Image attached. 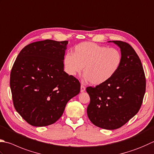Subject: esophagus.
I'll return each instance as SVG.
<instances>
[{"label":"esophagus","mask_w":154,"mask_h":154,"mask_svg":"<svg viewBox=\"0 0 154 154\" xmlns=\"http://www.w3.org/2000/svg\"><path fill=\"white\" fill-rule=\"evenodd\" d=\"M85 90H86L85 86H83L82 85H81V87H80V91L82 92H84V91H85Z\"/></svg>","instance_id":"34e87169"}]
</instances>
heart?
Here are the masks:
<instances>
[{"instance_id": "1", "label": "heart", "mask_w": 154, "mask_h": 154, "mask_svg": "<svg viewBox=\"0 0 154 154\" xmlns=\"http://www.w3.org/2000/svg\"><path fill=\"white\" fill-rule=\"evenodd\" d=\"M63 62L69 75L80 73L84 67L85 80L92 85H100L117 73L122 62V56L115 48L84 42L74 48L73 54H66Z\"/></svg>"}]
</instances>
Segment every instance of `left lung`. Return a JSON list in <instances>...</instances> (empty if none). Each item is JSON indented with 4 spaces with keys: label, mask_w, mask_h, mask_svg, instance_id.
<instances>
[{
    "label": "left lung",
    "mask_w": 154,
    "mask_h": 154,
    "mask_svg": "<svg viewBox=\"0 0 154 154\" xmlns=\"http://www.w3.org/2000/svg\"><path fill=\"white\" fill-rule=\"evenodd\" d=\"M112 42L121 48L119 69L107 82L86 88L91 98L87 108L90 121L110 130L120 128L137 114L146 88L143 66L134 49L127 42Z\"/></svg>",
    "instance_id": "left-lung-1"
}]
</instances>
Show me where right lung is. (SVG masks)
Listing matches in <instances>:
<instances>
[{
  "label": "right lung",
  "instance_id": "1",
  "mask_svg": "<svg viewBox=\"0 0 154 154\" xmlns=\"http://www.w3.org/2000/svg\"><path fill=\"white\" fill-rule=\"evenodd\" d=\"M68 43L51 39L31 43L14 61L10 76L13 105L31 125L56 123L68 101L79 94V80L63 71Z\"/></svg>",
  "mask_w": 154,
  "mask_h": 154
}]
</instances>
